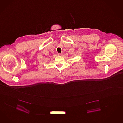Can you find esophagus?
I'll return each instance as SVG.
<instances>
[{"label":"esophagus","mask_w":123,"mask_h":123,"mask_svg":"<svg viewBox=\"0 0 123 123\" xmlns=\"http://www.w3.org/2000/svg\"><path fill=\"white\" fill-rule=\"evenodd\" d=\"M58 55L60 56H61L62 55V53H58Z\"/></svg>","instance_id":"obj_1"}]
</instances>
